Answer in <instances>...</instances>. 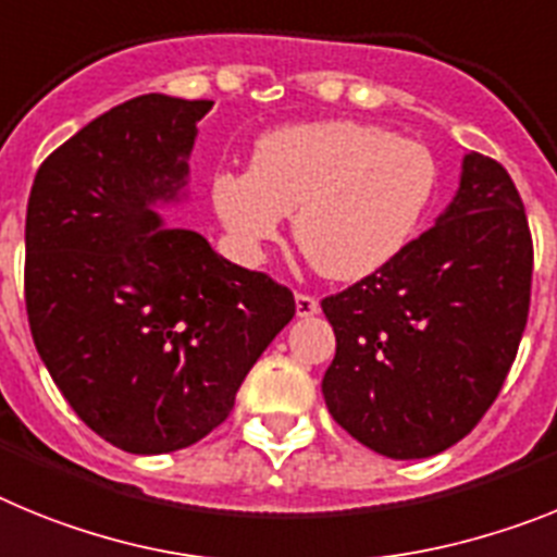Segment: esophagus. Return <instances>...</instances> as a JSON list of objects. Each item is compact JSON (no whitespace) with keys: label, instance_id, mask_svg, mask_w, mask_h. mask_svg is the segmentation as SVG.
Here are the masks:
<instances>
[{"label":"esophagus","instance_id":"34e87169","mask_svg":"<svg viewBox=\"0 0 557 557\" xmlns=\"http://www.w3.org/2000/svg\"><path fill=\"white\" fill-rule=\"evenodd\" d=\"M319 313V299L313 294H297V317H313Z\"/></svg>","mask_w":557,"mask_h":557}]
</instances>
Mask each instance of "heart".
I'll return each mask as SVG.
<instances>
[{"mask_svg":"<svg viewBox=\"0 0 557 557\" xmlns=\"http://www.w3.org/2000/svg\"><path fill=\"white\" fill-rule=\"evenodd\" d=\"M440 190L429 145L381 125L325 120L263 134L249 171L212 176L210 201L238 258L258 260L283 215L313 272L356 283L418 238Z\"/></svg>","mask_w":557,"mask_h":557,"instance_id":"obj_1","label":"heart"}]
</instances>
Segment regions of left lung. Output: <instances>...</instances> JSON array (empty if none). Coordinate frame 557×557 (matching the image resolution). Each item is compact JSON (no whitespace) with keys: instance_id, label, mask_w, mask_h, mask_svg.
<instances>
[{"instance_id":"obj_1","label":"left lung","mask_w":557,"mask_h":557,"mask_svg":"<svg viewBox=\"0 0 557 557\" xmlns=\"http://www.w3.org/2000/svg\"><path fill=\"white\" fill-rule=\"evenodd\" d=\"M533 235L510 173L468 153L457 198L381 272L322 299L333 420L393 459L446 451L485 418L530 313Z\"/></svg>"}]
</instances>
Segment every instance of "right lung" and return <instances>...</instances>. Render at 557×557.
Listing matches in <instances>:
<instances>
[{
	"instance_id": "1",
	"label": "right lung",
	"mask_w": 557,
	"mask_h": 557,
	"mask_svg": "<svg viewBox=\"0 0 557 557\" xmlns=\"http://www.w3.org/2000/svg\"><path fill=\"white\" fill-rule=\"evenodd\" d=\"M212 100L143 95L41 162L24 221L36 350L75 414L132 454L187 448L230 418L294 294L151 205L185 187Z\"/></svg>"
}]
</instances>
